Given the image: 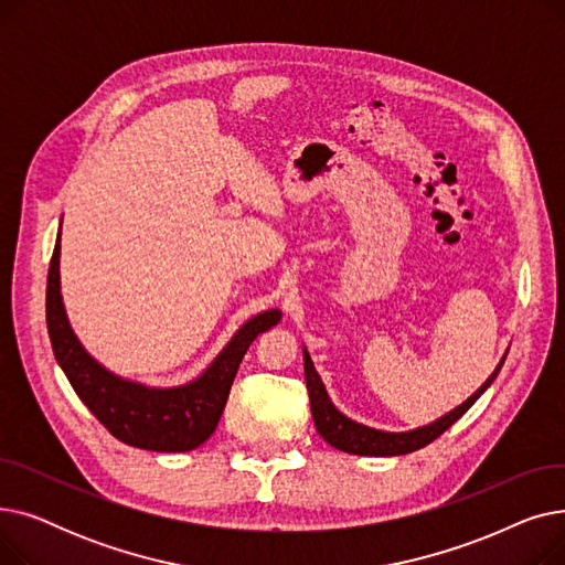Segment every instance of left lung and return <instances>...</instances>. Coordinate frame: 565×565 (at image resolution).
I'll list each match as a JSON object with an SVG mask.
<instances>
[{"mask_svg":"<svg viewBox=\"0 0 565 565\" xmlns=\"http://www.w3.org/2000/svg\"><path fill=\"white\" fill-rule=\"evenodd\" d=\"M509 354V350H507ZM497 364V369L492 371V375L481 384V387L473 392L462 405H458L456 409H451L449 414H444L437 422L422 426L417 430H407V433H387V430H375L369 428L364 424H358L348 419L345 414H341L334 403L330 401L328 392H324V384L309 358V352L305 348V377H307V390H309V401H311V414H313V424L316 430L320 433V437L332 444L334 449L345 451V454H354V456H403V454H412L417 449H424L426 444H430L433 439H437L444 430L451 428L462 414L481 398V394L490 387L494 382V377L499 375L503 360Z\"/></svg>","mask_w":565,"mask_h":565,"instance_id":"obj_1","label":"left lung"}]
</instances>
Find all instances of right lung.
Instances as JSON below:
<instances>
[{
    "label": "right lung",
    "mask_w": 565,
    "mask_h": 565,
    "mask_svg": "<svg viewBox=\"0 0 565 565\" xmlns=\"http://www.w3.org/2000/svg\"><path fill=\"white\" fill-rule=\"evenodd\" d=\"M62 226L47 270L45 318L54 358L73 384L79 401L124 444L146 451H192L211 437L220 424L233 377L252 341L281 320L279 309L263 311L237 330L224 350L196 380L181 387L158 390L107 371L77 341L62 300L58 254Z\"/></svg>",
    "instance_id": "right-lung-1"
}]
</instances>
